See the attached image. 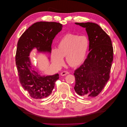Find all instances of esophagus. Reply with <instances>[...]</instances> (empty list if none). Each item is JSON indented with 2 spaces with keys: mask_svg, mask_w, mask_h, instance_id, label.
Instances as JSON below:
<instances>
[{
  "mask_svg": "<svg viewBox=\"0 0 127 127\" xmlns=\"http://www.w3.org/2000/svg\"><path fill=\"white\" fill-rule=\"evenodd\" d=\"M68 73H69V72H68L67 71H63L61 73V75L62 76H64V75H66L67 74H68Z\"/></svg>",
  "mask_w": 127,
  "mask_h": 127,
  "instance_id": "obj_1",
  "label": "esophagus"
}]
</instances>
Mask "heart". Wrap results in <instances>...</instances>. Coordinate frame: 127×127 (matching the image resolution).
<instances>
[{"label":"heart","instance_id":"b5f03b06","mask_svg":"<svg viewBox=\"0 0 127 127\" xmlns=\"http://www.w3.org/2000/svg\"><path fill=\"white\" fill-rule=\"evenodd\" d=\"M89 42L85 36L68 33L60 40L57 49H53L51 59L53 64L59 67L64 62L63 58L68 65L77 66L84 61L89 48Z\"/></svg>","mask_w":127,"mask_h":127}]
</instances>
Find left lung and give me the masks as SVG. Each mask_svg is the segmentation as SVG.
Wrapping results in <instances>:
<instances>
[{
	"instance_id": "8db88e82",
	"label": "left lung",
	"mask_w": 127,
	"mask_h": 127,
	"mask_svg": "<svg viewBox=\"0 0 127 127\" xmlns=\"http://www.w3.org/2000/svg\"><path fill=\"white\" fill-rule=\"evenodd\" d=\"M86 28L89 40V51L84 64L74 70V89L85 97L97 96L110 79L113 61L111 39L99 25L93 22L78 23Z\"/></svg>"
}]
</instances>
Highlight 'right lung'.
I'll use <instances>...</instances> for the list:
<instances>
[{
	"label": "right lung",
	"mask_w": 127,
	"mask_h": 127,
	"mask_svg": "<svg viewBox=\"0 0 127 127\" xmlns=\"http://www.w3.org/2000/svg\"><path fill=\"white\" fill-rule=\"evenodd\" d=\"M63 25L59 22L40 21L34 23L25 31L17 43L15 62L20 84L34 99H41L52 93L58 73L41 76L34 70L30 59L32 50L51 53L52 44Z\"/></svg>",
	"instance_id": "1"
}]
</instances>
